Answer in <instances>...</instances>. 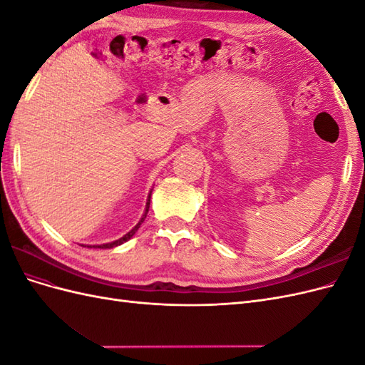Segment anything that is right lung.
I'll use <instances>...</instances> for the list:
<instances>
[{
	"instance_id": "1",
	"label": "right lung",
	"mask_w": 365,
	"mask_h": 365,
	"mask_svg": "<svg viewBox=\"0 0 365 365\" xmlns=\"http://www.w3.org/2000/svg\"><path fill=\"white\" fill-rule=\"evenodd\" d=\"M150 195H152V190L149 192V195H148V200H146V208H145V213H143V216H141V219L138 220V224L132 228L130 231H128V233L123 236V237H120V239H117V240H114V242H109V244H102V245H82V247H86V248H114V247H118V245H121V244H125V242H128L132 236H134L135 233H137V230L140 228V225L145 222V219H146V216H148V212H149V205H150Z\"/></svg>"
}]
</instances>
